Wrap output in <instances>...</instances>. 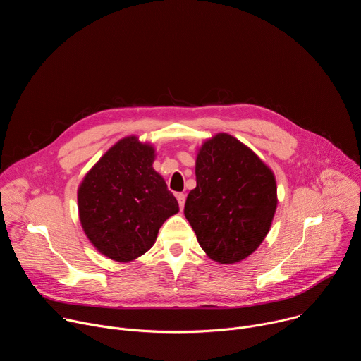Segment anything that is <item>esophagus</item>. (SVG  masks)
Listing matches in <instances>:
<instances>
[{
    "instance_id": "1",
    "label": "esophagus",
    "mask_w": 361,
    "mask_h": 361,
    "mask_svg": "<svg viewBox=\"0 0 361 361\" xmlns=\"http://www.w3.org/2000/svg\"><path fill=\"white\" fill-rule=\"evenodd\" d=\"M176 197H177V201H178L180 209L183 210V209H184V204H185V194H183V192H178V194H176Z\"/></svg>"
}]
</instances>
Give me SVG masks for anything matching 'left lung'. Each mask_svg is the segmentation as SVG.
<instances>
[{
  "instance_id": "obj_1",
  "label": "left lung",
  "mask_w": 361,
  "mask_h": 361,
  "mask_svg": "<svg viewBox=\"0 0 361 361\" xmlns=\"http://www.w3.org/2000/svg\"><path fill=\"white\" fill-rule=\"evenodd\" d=\"M195 180L184 216L198 244L220 264L247 259L266 238L276 213L273 171L241 141L220 133L198 149Z\"/></svg>"
}]
</instances>
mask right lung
<instances>
[{
    "label": "right lung",
    "mask_w": 361,
    "mask_h": 361,
    "mask_svg": "<svg viewBox=\"0 0 361 361\" xmlns=\"http://www.w3.org/2000/svg\"><path fill=\"white\" fill-rule=\"evenodd\" d=\"M154 147L126 137L87 173L78 188V213L92 245L114 262H133L156 243L178 202L152 169Z\"/></svg>",
    "instance_id": "right-lung-1"
}]
</instances>
